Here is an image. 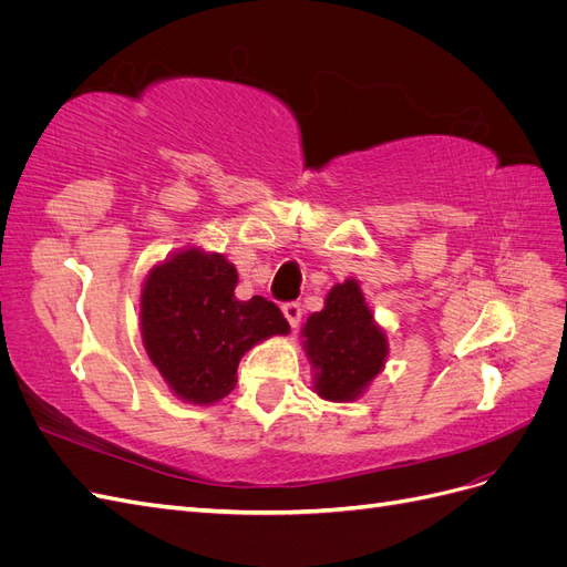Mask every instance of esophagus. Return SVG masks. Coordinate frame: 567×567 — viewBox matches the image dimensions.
Returning <instances> with one entry per match:
<instances>
[{"mask_svg":"<svg viewBox=\"0 0 567 567\" xmlns=\"http://www.w3.org/2000/svg\"><path fill=\"white\" fill-rule=\"evenodd\" d=\"M281 312H284V317H286V321L290 323V329H296V326L300 323V317H302L300 305H298V302H286V305L281 307Z\"/></svg>","mask_w":567,"mask_h":567,"instance_id":"obj_1","label":"esophagus"}]
</instances>
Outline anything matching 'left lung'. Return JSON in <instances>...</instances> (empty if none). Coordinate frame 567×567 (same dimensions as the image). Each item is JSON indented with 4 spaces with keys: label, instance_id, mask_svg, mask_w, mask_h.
<instances>
[{
    "label": "left lung",
    "instance_id": "left-lung-1",
    "mask_svg": "<svg viewBox=\"0 0 567 567\" xmlns=\"http://www.w3.org/2000/svg\"><path fill=\"white\" fill-rule=\"evenodd\" d=\"M302 350L312 367V388L321 400L354 402L388 362V336L375 321L357 279L336 284L323 310L307 317Z\"/></svg>",
    "mask_w": 567,
    "mask_h": 567
}]
</instances>
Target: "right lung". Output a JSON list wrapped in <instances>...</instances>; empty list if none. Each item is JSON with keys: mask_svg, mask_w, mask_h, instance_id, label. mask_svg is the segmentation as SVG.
Returning <instances> with one entry per match:
<instances>
[{"mask_svg": "<svg viewBox=\"0 0 567 567\" xmlns=\"http://www.w3.org/2000/svg\"><path fill=\"white\" fill-rule=\"evenodd\" d=\"M225 255L186 246L153 265L142 284V340L151 364L182 402L210 406L236 388L241 357L288 336L281 310L262 296L236 300Z\"/></svg>", "mask_w": 567, "mask_h": 567, "instance_id": "add662e5", "label": "right lung"}]
</instances>
